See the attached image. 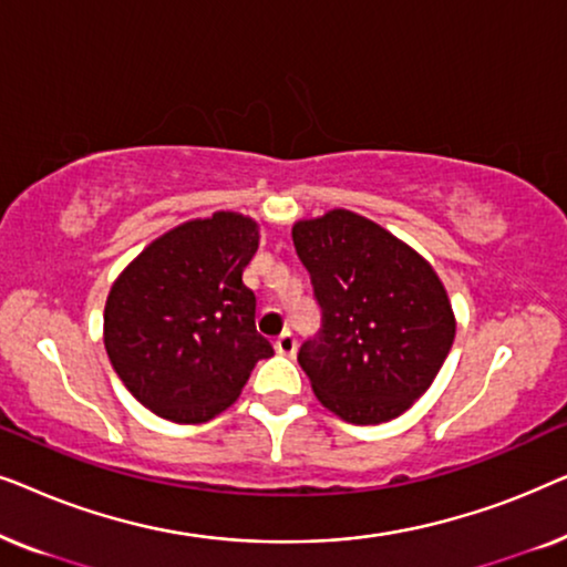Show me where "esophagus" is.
<instances>
[{
  "mask_svg": "<svg viewBox=\"0 0 567 567\" xmlns=\"http://www.w3.org/2000/svg\"><path fill=\"white\" fill-rule=\"evenodd\" d=\"M274 346H276V351L281 353V355H293V353H297V336H293L291 330H284L281 336L276 338Z\"/></svg>",
  "mask_w": 567,
  "mask_h": 567,
  "instance_id": "obj_1",
  "label": "esophagus"
}]
</instances>
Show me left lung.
<instances>
[{"label": "left lung", "instance_id": "left-lung-1", "mask_svg": "<svg viewBox=\"0 0 567 567\" xmlns=\"http://www.w3.org/2000/svg\"><path fill=\"white\" fill-rule=\"evenodd\" d=\"M291 237L322 309L320 330L297 355L317 400L355 425L402 415L454 343V312L436 270L346 208L297 221Z\"/></svg>", "mask_w": 567, "mask_h": 567}]
</instances>
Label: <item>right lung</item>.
<instances>
[{"instance_id":"right-lung-1","label":"right lung","mask_w":567,"mask_h":567,"mask_svg":"<svg viewBox=\"0 0 567 567\" xmlns=\"http://www.w3.org/2000/svg\"><path fill=\"white\" fill-rule=\"evenodd\" d=\"M250 216L216 212L154 239L115 278L105 351L126 390L173 423H206L239 398L274 346L255 328L243 274L258 250Z\"/></svg>"}]
</instances>
